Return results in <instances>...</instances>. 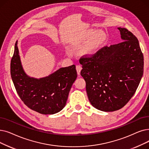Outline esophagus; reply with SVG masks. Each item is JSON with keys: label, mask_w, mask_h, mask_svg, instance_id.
<instances>
[{"label": "esophagus", "mask_w": 149, "mask_h": 149, "mask_svg": "<svg viewBox=\"0 0 149 149\" xmlns=\"http://www.w3.org/2000/svg\"><path fill=\"white\" fill-rule=\"evenodd\" d=\"M76 69H77V74H78V75H80V72L81 70L82 69V68L80 65H77L76 66Z\"/></svg>", "instance_id": "34e87169"}]
</instances>
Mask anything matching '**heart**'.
I'll use <instances>...</instances> for the list:
<instances>
[{
    "instance_id": "b5f03b06",
    "label": "heart",
    "mask_w": 149,
    "mask_h": 149,
    "mask_svg": "<svg viewBox=\"0 0 149 149\" xmlns=\"http://www.w3.org/2000/svg\"><path fill=\"white\" fill-rule=\"evenodd\" d=\"M107 40V35L103 31L96 29L87 30L81 38V42L83 44L86 43L81 49V54L87 56L95 54Z\"/></svg>"
}]
</instances>
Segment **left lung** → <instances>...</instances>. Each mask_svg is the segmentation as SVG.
<instances>
[{
	"label": "left lung",
	"mask_w": 149,
	"mask_h": 149,
	"mask_svg": "<svg viewBox=\"0 0 149 149\" xmlns=\"http://www.w3.org/2000/svg\"><path fill=\"white\" fill-rule=\"evenodd\" d=\"M118 29L122 42L103 47L93 56L79 60L91 104L105 112L118 110L127 104L144 71V56L137 38L125 28Z\"/></svg>",
	"instance_id": "1"
}]
</instances>
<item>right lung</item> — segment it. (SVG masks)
Wrapping results in <instances>:
<instances>
[{"instance_id": "1", "label": "right lung", "mask_w": 149, "mask_h": 149, "mask_svg": "<svg viewBox=\"0 0 149 149\" xmlns=\"http://www.w3.org/2000/svg\"><path fill=\"white\" fill-rule=\"evenodd\" d=\"M15 43L10 72L16 91L29 108L42 114H54L65 107L69 93L77 77L75 66L61 68L49 75L36 79L23 69Z\"/></svg>"}]
</instances>
